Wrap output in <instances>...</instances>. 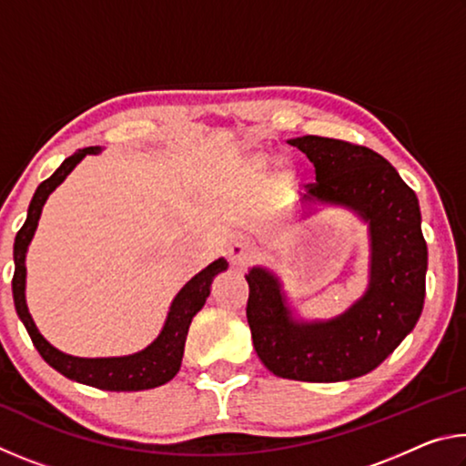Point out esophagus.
Instances as JSON below:
<instances>
[{
    "label": "esophagus",
    "mask_w": 466,
    "mask_h": 466,
    "mask_svg": "<svg viewBox=\"0 0 466 466\" xmlns=\"http://www.w3.org/2000/svg\"><path fill=\"white\" fill-rule=\"evenodd\" d=\"M252 255H255V248H252V244L247 238L234 240L230 250H228V257H230L232 265L236 267L248 265L252 261Z\"/></svg>",
    "instance_id": "obj_1"
}]
</instances>
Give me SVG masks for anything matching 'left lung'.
<instances>
[{"instance_id":"left-lung-1","label":"left lung","mask_w":466,"mask_h":466,"mask_svg":"<svg viewBox=\"0 0 466 466\" xmlns=\"http://www.w3.org/2000/svg\"><path fill=\"white\" fill-rule=\"evenodd\" d=\"M314 164L317 183L306 203L356 211L370 232L366 294L330 320L291 317L279 279L252 267L247 319L265 368L302 382H341L372 372L420 320L425 298L428 247L413 188L374 149L350 141L304 136L289 139Z\"/></svg>"}]
</instances>
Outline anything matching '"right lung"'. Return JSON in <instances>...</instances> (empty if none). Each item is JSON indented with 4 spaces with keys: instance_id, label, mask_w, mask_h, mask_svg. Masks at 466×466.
Returning <instances> with one entry per match:
<instances>
[{
    "instance_id": "right-lung-1",
    "label": "right lung",
    "mask_w": 466,
    "mask_h": 466,
    "mask_svg": "<svg viewBox=\"0 0 466 466\" xmlns=\"http://www.w3.org/2000/svg\"><path fill=\"white\" fill-rule=\"evenodd\" d=\"M100 147H84L77 149L74 156L63 160L61 167L53 172V175L43 180L35 191L33 201L28 205V216L25 226L15 234L14 242V279H12V294L15 312H18L20 320L25 322L30 339H33L35 347L41 353V358L51 368L57 370L69 380L82 382L94 386L100 390H115V392H131V390H147L156 389V386L167 384L168 380L177 376L180 370V361H183L185 353V341L188 333V325L197 312L203 309L205 299L209 296L211 281L218 273L228 269V263L224 258H218L211 265L205 267L203 271L195 275L191 281L185 283V288L178 291L177 298L172 299L167 322L152 343L146 350L131 356L123 358H76L67 356L46 341V339L38 333L33 317H30L26 306V250L28 244L33 240L35 230L38 226V218H41L43 205L49 199V195L57 188L66 177L72 172L77 164H80L88 154H98Z\"/></svg>"
}]
</instances>
